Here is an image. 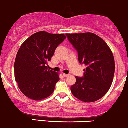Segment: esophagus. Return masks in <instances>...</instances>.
I'll return each mask as SVG.
<instances>
[{
  "instance_id": "34e87169",
  "label": "esophagus",
  "mask_w": 128,
  "mask_h": 128,
  "mask_svg": "<svg viewBox=\"0 0 128 128\" xmlns=\"http://www.w3.org/2000/svg\"><path fill=\"white\" fill-rule=\"evenodd\" d=\"M63 76H64V77H67L69 76V74H65V73H63Z\"/></svg>"
}]
</instances>
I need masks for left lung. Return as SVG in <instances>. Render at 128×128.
<instances>
[{
  "instance_id": "obj_1",
  "label": "left lung",
  "mask_w": 128,
  "mask_h": 128,
  "mask_svg": "<svg viewBox=\"0 0 128 128\" xmlns=\"http://www.w3.org/2000/svg\"><path fill=\"white\" fill-rule=\"evenodd\" d=\"M66 35L78 52L79 62L86 66L83 76L75 77L76 83L71 86L72 94L83 102L98 101L108 92L113 80V54L106 43L93 33Z\"/></svg>"
}]
</instances>
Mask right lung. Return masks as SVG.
Returning a JSON list of instances; mask_svg holds the SVG:
<instances>
[{"mask_svg":"<svg viewBox=\"0 0 128 128\" xmlns=\"http://www.w3.org/2000/svg\"><path fill=\"white\" fill-rule=\"evenodd\" d=\"M65 38L64 34L41 31L33 34L21 45L15 60V78L26 97L38 101L54 93L60 77L58 73L48 69V62Z\"/></svg>","mask_w":128,"mask_h":128,"instance_id":"right-lung-1","label":"right lung"}]
</instances>
